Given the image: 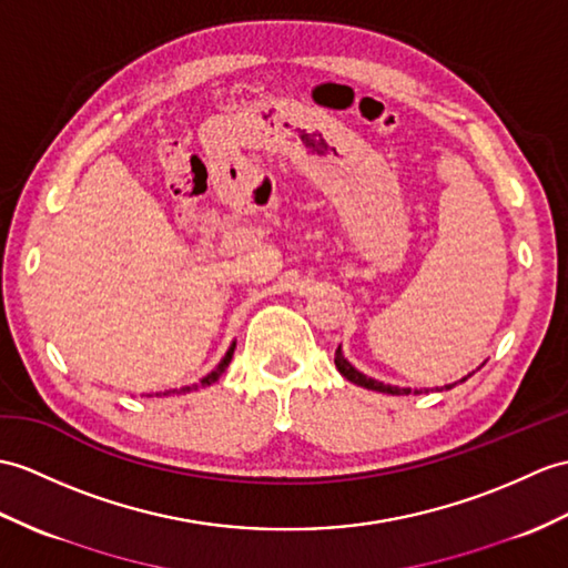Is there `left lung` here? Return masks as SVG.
<instances>
[{
	"mask_svg": "<svg viewBox=\"0 0 568 568\" xmlns=\"http://www.w3.org/2000/svg\"><path fill=\"white\" fill-rule=\"evenodd\" d=\"M334 363H336V367H338V373L344 375L348 382H353V385H358V387H365V389H373V392H382V394H424V389H412V387H397V385H385V382H379V379H375V377H367L365 373H361L358 367L355 365H351L348 361H346V355H344V351H341V346L336 348V355H334ZM479 367H484V363L479 365ZM477 367V371H479ZM474 373H469L467 377H471ZM467 377H463V379H457V382H453V385H445V387H435L438 392H443V389H453L455 385H459V382H465ZM428 392V389H426Z\"/></svg>",
	"mask_w": 568,
	"mask_h": 568,
	"instance_id": "obj_1",
	"label": "left lung"
}]
</instances>
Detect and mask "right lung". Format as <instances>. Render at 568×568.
Returning <instances> with one entry per match:
<instances>
[{
	"label": "right lung",
	"instance_id": "right-lung-1",
	"mask_svg": "<svg viewBox=\"0 0 568 568\" xmlns=\"http://www.w3.org/2000/svg\"><path fill=\"white\" fill-rule=\"evenodd\" d=\"M234 348H236V341H232V346L227 348V353H224V358L217 363V367L213 373H207L201 382H193V385H186V387H181V389H164V392H156V394H150V397H174V394H189V392H195L197 387H210L213 385V382H217L220 379V375L227 371V365H230V361H232V355H234Z\"/></svg>",
	"mask_w": 568,
	"mask_h": 568
}]
</instances>
